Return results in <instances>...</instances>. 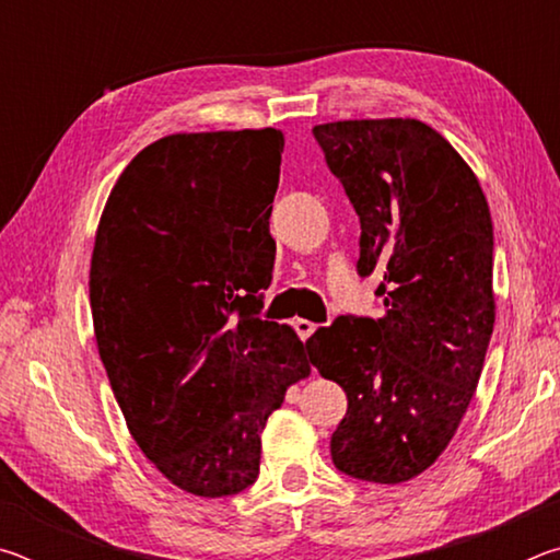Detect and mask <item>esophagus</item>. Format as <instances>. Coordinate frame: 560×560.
Here are the masks:
<instances>
[{"label":"esophagus","instance_id":"esophagus-1","mask_svg":"<svg viewBox=\"0 0 560 560\" xmlns=\"http://www.w3.org/2000/svg\"><path fill=\"white\" fill-rule=\"evenodd\" d=\"M316 328H318V326L311 324V320H306V318H296V320H293V330H296L301 340H306L311 334H314Z\"/></svg>","mask_w":560,"mask_h":560}]
</instances>
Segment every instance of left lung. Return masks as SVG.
Segmentation results:
<instances>
[{
	"mask_svg": "<svg viewBox=\"0 0 560 560\" xmlns=\"http://www.w3.org/2000/svg\"><path fill=\"white\" fill-rule=\"evenodd\" d=\"M360 220V277H381V318L338 316L306 340L348 395L330 438L338 471L400 485L432 467L477 390L494 330V230L469 165L412 118L314 128Z\"/></svg>",
	"mask_w": 560,
	"mask_h": 560,
	"instance_id": "obj_1",
	"label": "left lung"
}]
</instances>
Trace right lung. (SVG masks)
Returning <instances> with one entry per match:
<instances>
[{
  "mask_svg": "<svg viewBox=\"0 0 560 560\" xmlns=\"http://www.w3.org/2000/svg\"><path fill=\"white\" fill-rule=\"evenodd\" d=\"M283 132H177L130 160L91 257L98 355L145 457L195 497L259 477L261 430L311 365L261 318Z\"/></svg>",
  "mask_w": 560,
  "mask_h": 560,
  "instance_id": "obj_1",
  "label": "right lung"
}]
</instances>
